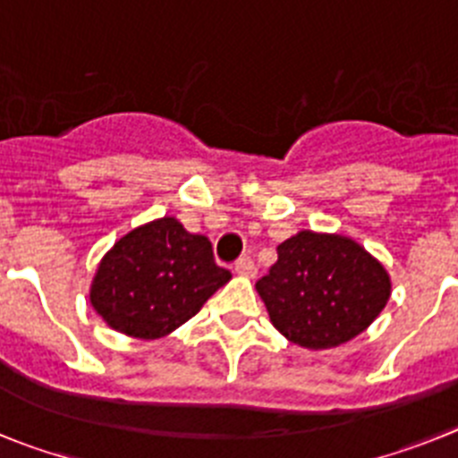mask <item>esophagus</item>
<instances>
[{"label":"esophagus","instance_id":"1","mask_svg":"<svg viewBox=\"0 0 458 458\" xmlns=\"http://www.w3.org/2000/svg\"><path fill=\"white\" fill-rule=\"evenodd\" d=\"M234 272L240 274V276L253 278L258 274V267H256V265H253L251 258H240V260L234 262Z\"/></svg>","mask_w":458,"mask_h":458}]
</instances>
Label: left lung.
Wrapping results in <instances>:
<instances>
[{
  "label": "left lung",
  "instance_id": "left-lung-1",
  "mask_svg": "<svg viewBox=\"0 0 458 458\" xmlns=\"http://www.w3.org/2000/svg\"><path fill=\"white\" fill-rule=\"evenodd\" d=\"M274 327L309 350L348 344L380 316L392 278L376 256L339 233L300 230L256 284Z\"/></svg>",
  "mask_w": 458,
  "mask_h": 458
}]
</instances>
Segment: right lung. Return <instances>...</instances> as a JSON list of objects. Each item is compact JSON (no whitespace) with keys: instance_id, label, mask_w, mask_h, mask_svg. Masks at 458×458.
<instances>
[{"instance_id":"1","label":"right lung","mask_w":458,"mask_h":458,"mask_svg":"<svg viewBox=\"0 0 458 458\" xmlns=\"http://www.w3.org/2000/svg\"><path fill=\"white\" fill-rule=\"evenodd\" d=\"M230 278L205 234L161 216L114 242L91 278L89 301L114 332L152 341L182 327Z\"/></svg>"}]
</instances>
